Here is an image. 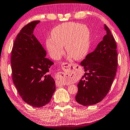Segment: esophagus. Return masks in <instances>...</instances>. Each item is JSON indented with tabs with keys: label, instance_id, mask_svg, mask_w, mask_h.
Returning <instances> with one entry per match:
<instances>
[{
	"label": "esophagus",
	"instance_id": "esophagus-1",
	"mask_svg": "<svg viewBox=\"0 0 130 130\" xmlns=\"http://www.w3.org/2000/svg\"><path fill=\"white\" fill-rule=\"evenodd\" d=\"M61 67L62 68L63 72H59L58 75V80L56 83L57 86H63V82L62 81V79L66 78L67 77V76H69L72 68H73V64H72V63H68L67 62H63L62 63Z\"/></svg>",
	"mask_w": 130,
	"mask_h": 130
}]
</instances>
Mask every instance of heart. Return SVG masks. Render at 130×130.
Here are the masks:
<instances>
[{
  "instance_id": "b5f03b06",
  "label": "heart",
  "mask_w": 130,
  "mask_h": 130,
  "mask_svg": "<svg viewBox=\"0 0 130 130\" xmlns=\"http://www.w3.org/2000/svg\"><path fill=\"white\" fill-rule=\"evenodd\" d=\"M51 38L47 39L46 46L54 59L61 57L65 46L67 54L76 60L83 59L89 50V29L77 22H66L56 26L51 32Z\"/></svg>"
}]
</instances>
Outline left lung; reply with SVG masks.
Wrapping results in <instances>:
<instances>
[{"mask_svg":"<svg viewBox=\"0 0 130 130\" xmlns=\"http://www.w3.org/2000/svg\"><path fill=\"white\" fill-rule=\"evenodd\" d=\"M106 35L80 65L85 73L77 84L75 100L83 106L100 102L108 94L116 76L117 68V45L109 28L105 24Z\"/></svg>","mask_w":130,"mask_h":130,"instance_id":"obj_1","label":"left lung"}]
</instances>
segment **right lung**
<instances>
[{
	"label": "right lung",
	"instance_id": "1",
	"mask_svg": "<svg viewBox=\"0 0 130 130\" xmlns=\"http://www.w3.org/2000/svg\"><path fill=\"white\" fill-rule=\"evenodd\" d=\"M40 21H34L18 33L11 51L12 78L24 101L40 108L50 102L55 91V81L49 73L53 62L34 35Z\"/></svg>",
	"mask_w": 130,
	"mask_h": 130
}]
</instances>
